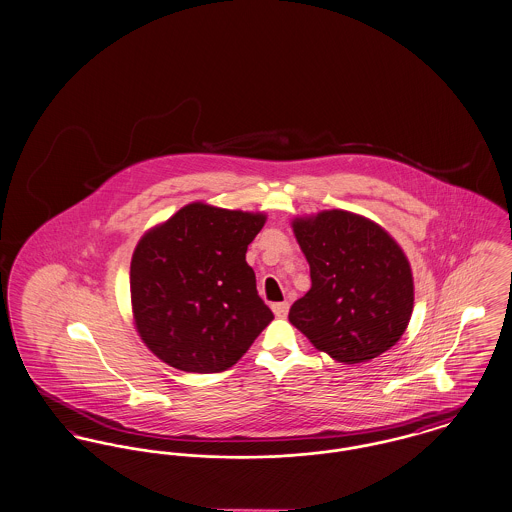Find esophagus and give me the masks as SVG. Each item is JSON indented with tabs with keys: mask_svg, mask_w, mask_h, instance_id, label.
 Instances as JSON below:
<instances>
[{
	"mask_svg": "<svg viewBox=\"0 0 512 512\" xmlns=\"http://www.w3.org/2000/svg\"><path fill=\"white\" fill-rule=\"evenodd\" d=\"M272 310L277 318H285L287 312H289V303L287 301L285 303H275V305H272Z\"/></svg>",
	"mask_w": 512,
	"mask_h": 512,
	"instance_id": "1",
	"label": "esophagus"
}]
</instances>
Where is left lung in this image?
<instances>
[{
    "label": "left lung",
    "mask_w": 512,
    "mask_h": 512,
    "mask_svg": "<svg viewBox=\"0 0 512 512\" xmlns=\"http://www.w3.org/2000/svg\"><path fill=\"white\" fill-rule=\"evenodd\" d=\"M293 233L312 285L293 303L289 322L345 365L396 345L413 312V277L400 244L375 221L343 209L297 217Z\"/></svg>",
    "instance_id": "8db88e82"
}]
</instances>
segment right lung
Returning a JSON list of instances; mask_svg holds the SVG:
<instances>
[{"instance_id": "1", "label": "right lung", "mask_w": 512, "mask_h": 512, "mask_svg": "<svg viewBox=\"0 0 512 512\" xmlns=\"http://www.w3.org/2000/svg\"><path fill=\"white\" fill-rule=\"evenodd\" d=\"M264 213L194 202L147 231L130 266L137 332L167 365L186 373L233 367L273 320L246 264Z\"/></svg>"}]
</instances>
